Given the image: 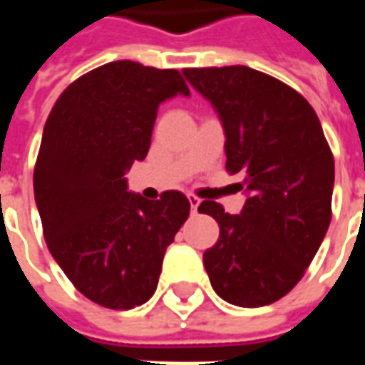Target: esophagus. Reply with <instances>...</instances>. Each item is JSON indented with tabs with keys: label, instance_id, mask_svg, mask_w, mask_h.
<instances>
[{
	"label": "esophagus",
	"instance_id": "34e87169",
	"mask_svg": "<svg viewBox=\"0 0 365 365\" xmlns=\"http://www.w3.org/2000/svg\"><path fill=\"white\" fill-rule=\"evenodd\" d=\"M201 203V199L195 197V195H190V207H191V213H197V207Z\"/></svg>",
	"mask_w": 365,
	"mask_h": 365
}]
</instances>
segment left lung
<instances>
[{
	"label": "left lung",
	"instance_id": "left-lung-1",
	"mask_svg": "<svg viewBox=\"0 0 365 365\" xmlns=\"http://www.w3.org/2000/svg\"><path fill=\"white\" fill-rule=\"evenodd\" d=\"M185 78L219 113L227 172L242 174L240 215L203 201L219 222L203 254L215 293L238 307L287 295L314 258L332 217L334 158L314 109L299 91L248 66L185 68Z\"/></svg>",
	"mask_w": 365,
	"mask_h": 365
}]
</instances>
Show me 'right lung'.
Listing matches in <instances>:
<instances>
[{"label":"right lung","instance_id":"add662e5","mask_svg":"<svg viewBox=\"0 0 365 365\" xmlns=\"http://www.w3.org/2000/svg\"><path fill=\"white\" fill-rule=\"evenodd\" d=\"M190 88L178 70L117 60L56 99L35 164V201L52 258L82 295L127 311L158 285L166 248L190 217L182 191L148 201L125 172L150 148L162 101Z\"/></svg>","mask_w":365,"mask_h":365}]
</instances>
